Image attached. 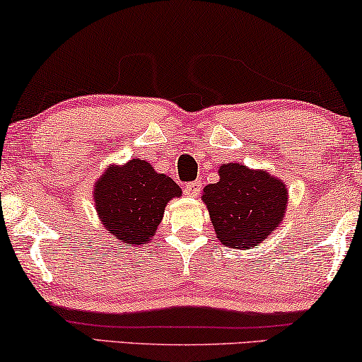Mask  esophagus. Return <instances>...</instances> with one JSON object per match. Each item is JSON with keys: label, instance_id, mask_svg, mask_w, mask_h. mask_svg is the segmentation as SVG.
<instances>
[{"label": "esophagus", "instance_id": "obj_1", "mask_svg": "<svg viewBox=\"0 0 362 362\" xmlns=\"http://www.w3.org/2000/svg\"><path fill=\"white\" fill-rule=\"evenodd\" d=\"M200 188H202V182H190V183H187L185 185V188H183V193H185L187 197H197L198 195V192H200Z\"/></svg>", "mask_w": 362, "mask_h": 362}]
</instances>
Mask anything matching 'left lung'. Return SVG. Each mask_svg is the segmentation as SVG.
I'll list each match as a JSON object with an SVG mask.
<instances>
[{
  "mask_svg": "<svg viewBox=\"0 0 362 362\" xmlns=\"http://www.w3.org/2000/svg\"><path fill=\"white\" fill-rule=\"evenodd\" d=\"M218 175L220 180L203 188L202 195L218 241L233 249H251L266 241L287 210L285 182L238 162L221 164Z\"/></svg>",
  "mask_w": 362,
  "mask_h": 362,
  "instance_id": "1",
  "label": "left lung"
}]
</instances>
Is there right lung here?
Listing matches in <instances>:
<instances>
[{
    "mask_svg": "<svg viewBox=\"0 0 362 362\" xmlns=\"http://www.w3.org/2000/svg\"><path fill=\"white\" fill-rule=\"evenodd\" d=\"M95 210L101 225L119 243L146 246L156 236L164 210L182 188L169 175L134 157L124 165H108L95 182Z\"/></svg>",
    "mask_w": 362,
    "mask_h": 362,
    "instance_id": "right-lung-1",
    "label": "right lung"
}]
</instances>
